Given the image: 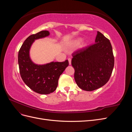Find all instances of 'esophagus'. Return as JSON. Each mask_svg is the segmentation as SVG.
<instances>
[{"label": "esophagus", "mask_w": 132, "mask_h": 132, "mask_svg": "<svg viewBox=\"0 0 132 132\" xmlns=\"http://www.w3.org/2000/svg\"><path fill=\"white\" fill-rule=\"evenodd\" d=\"M68 61H69V65H70V64H71V58H68Z\"/></svg>", "instance_id": "1"}]
</instances>
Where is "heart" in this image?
Returning <instances> with one entry per match:
<instances>
[{"instance_id":"1","label":"heart","mask_w":132,"mask_h":132,"mask_svg":"<svg viewBox=\"0 0 132 132\" xmlns=\"http://www.w3.org/2000/svg\"><path fill=\"white\" fill-rule=\"evenodd\" d=\"M81 43V39H78V40L74 42L72 44V46H79Z\"/></svg>"}]
</instances>
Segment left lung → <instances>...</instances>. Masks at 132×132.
I'll return each mask as SVG.
<instances>
[{
	"label": "left lung",
	"mask_w": 132,
	"mask_h": 132,
	"mask_svg": "<svg viewBox=\"0 0 132 132\" xmlns=\"http://www.w3.org/2000/svg\"><path fill=\"white\" fill-rule=\"evenodd\" d=\"M72 56L75 80L82 90H96L109 80L114 63L112 47L100 32L97 31L94 44L76 51Z\"/></svg>",
	"instance_id": "1"
}]
</instances>
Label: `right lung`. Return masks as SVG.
<instances>
[{"label":"right lung","instance_id":"obj_1","mask_svg":"<svg viewBox=\"0 0 132 132\" xmlns=\"http://www.w3.org/2000/svg\"><path fill=\"white\" fill-rule=\"evenodd\" d=\"M49 35V31H41L30 35L23 43L18 53L20 74L22 80L34 91L45 95L53 93L57 89L60 75L69 65L68 60L44 65L35 64L31 61L29 51L32 44L35 39Z\"/></svg>","mask_w":132,"mask_h":132}]
</instances>
